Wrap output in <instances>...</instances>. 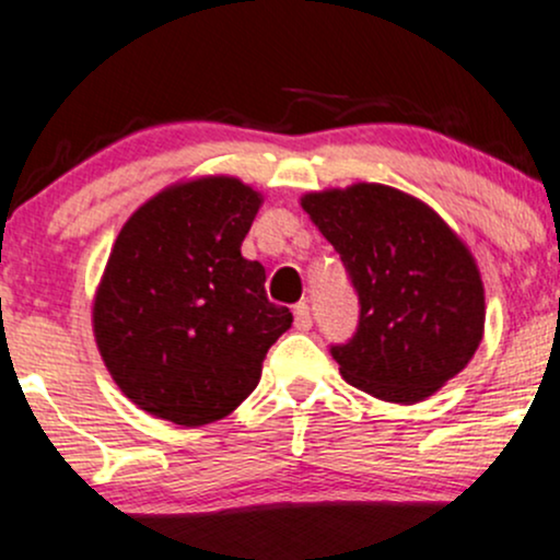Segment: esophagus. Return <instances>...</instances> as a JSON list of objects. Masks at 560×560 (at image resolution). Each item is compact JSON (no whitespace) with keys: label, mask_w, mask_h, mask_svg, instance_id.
Wrapping results in <instances>:
<instances>
[{"label":"esophagus","mask_w":560,"mask_h":560,"mask_svg":"<svg viewBox=\"0 0 560 560\" xmlns=\"http://www.w3.org/2000/svg\"><path fill=\"white\" fill-rule=\"evenodd\" d=\"M293 325H296L299 330H310L312 328V310L306 301H301V304L293 306Z\"/></svg>","instance_id":"esophagus-1"}]
</instances>
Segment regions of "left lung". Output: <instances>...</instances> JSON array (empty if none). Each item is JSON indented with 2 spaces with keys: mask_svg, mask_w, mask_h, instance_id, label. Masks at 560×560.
I'll return each mask as SVG.
<instances>
[{
  "mask_svg": "<svg viewBox=\"0 0 560 560\" xmlns=\"http://www.w3.org/2000/svg\"><path fill=\"white\" fill-rule=\"evenodd\" d=\"M301 206L360 301L354 336L330 347L343 381L410 405L455 378L483 332V285L460 237L386 185L312 192Z\"/></svg>",
  "mask_w": 560,
  "mask_h": 560,
  "instance_id": "obj_1",
  "label": "left lung"
}]
</instances>
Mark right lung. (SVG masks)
<instances>
[{
	"label": "right lung",
	"instance_id": "1",
	"mask_svg": "<svg viewBox=\"0 0 560 560\" xmlns=\"http://www.w3.org/2000/svg\"><path fill=\"white\" fill-rule=\"evenodd\" d=\"M259 192L230 177L163 190L131 213L94 299V338L113 381L150 416L203 425L261 378L293 314L243 259Z\"/></svg>",
	"mask_w": 560,
	"mask_h": 560
}]
</instances>
